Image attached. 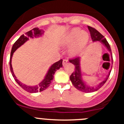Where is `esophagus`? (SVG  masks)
I'll return each mask as SVG.
<instances>
[{"instance_id": "1", "label": "esophagus", "mask_w": 124, "mask_h": 124, "mask_svg": "<svg viewBox=\"0 0 124 124\" xmlns=\"http://www.w3.org/2000/svg\"><path fill=\"white\" fill-rule=\"evenodd\" d=\"M68 59H63V66H65V65L66 64H67V63H68Z\"/></svg>"}]
</instances>
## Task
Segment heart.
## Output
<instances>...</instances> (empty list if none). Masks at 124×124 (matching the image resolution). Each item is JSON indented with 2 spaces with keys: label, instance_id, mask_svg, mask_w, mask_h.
Returning a JSON list of instances; mask_svg holds the SVG:
<instances>
[{
  "label": "heart",
  "instance_id": "b5f03b06",
  "mask_svg": "<svg viewBox=\"0 0 124 124\" xmlns=\"http://www.w3.org/2000/svg\"><path fill=\"white\" fill-rule=\"evenodd\" d=\"M89 39V35L87 32L76 27L63 35L60 40L59 44L62 47L71 45L69 48V54L71 56H76L86 46Z\"/></svg>",
  "mask_w": 124,
  "mask_h": 124
}]
</instances>
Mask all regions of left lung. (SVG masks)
<instances>
[{
  "label": "left lung",
  "instance_id": "obj_1",
  "mask_svg": "<svg viewBox=\"0 0 124 124\" xmlns=\"http://www.w3.org/2000/svg\"><path fill=\"white\" fill-rule=\"evenodd\" d=\"M87 28H88L89 31L90 32V34H91V37L92 39V41L93 42L100 41V42H101L106 47L107 50L110 53L111 56H112V59L113 60L110 46L109 44L108 43L106 39L104 38V37L103 35H102L95 29L89 26H87ZM69 61L70 62H71V63H72L75 66L74 71L72 72V74L70 77V80L72 82V84L73 85V86L77 89L79 90V91H82V92H86V93H90V92H95V91H97V90L101 88L104 85L106 81L107 80V79H108V77L110 76V74L111 70H112V69L110 70L108 74L107 75V77L104 78V80L102 82H101L99 84L97 85V86H91L90 85H88L87 84V83L85 82V81L83 80V77H82L83 75L82 74V69H81L80 67V57H77V58L70 59Z\"/></svg>",
  "mask_w": 124,
  "mask_h": 124
}]
</instances>
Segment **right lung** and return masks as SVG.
Returning <instances> with one entry per match:
<instances>
[{"instance_id": "add662e5", "label": "right lung", "mask_w": 124, "mask_h": 124, "mask_svg": "<svg viewBox=\"0 0 124 124\" xmlns=\"http://www.w3.org/2000/svg\"><path fill=\"white\" fill-rule=\"evenodd\" d=\"M44 34L43 30L39 29L38 27H35L32 29L31 31H29V32H26L25 35H22L17 41H16L14 44L13 46L12 47V50H11V55H10V61H9V65H10V70H11V74H12V76H13L14 78L18 84V85L21 86V87L25 90L27 92H30V93H36V92H41V91L46 90L47 87L50 85V83L52 82V80L53 79L55 72L57 71V70L59 69L60 68L62 67V59H61L58 62H56L55 63L52 64L50 66V68L48 69L47 71V74L45 76L44 78L37 85L35 86H28L22 83L20 81L18 80L16 76H15L14 73L13 69H12V64H11V61H12V57L13 56L14 53L16 52V50L17 48H19L20 46L24 44L25 42L27 41L29 39V38H37V37H41L42 35Z\"/></svg>"}]
</instances>
